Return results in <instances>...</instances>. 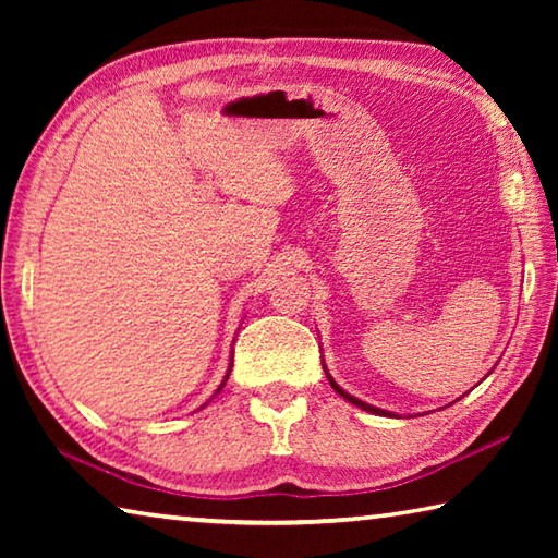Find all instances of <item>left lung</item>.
<instances>
[{"label":"left lung","instance_id":"8db88e82","mask_svg":"<svg viewBox=\"0 0 558 558\" xmlns=\"http://www.w3.org/2000/svg\"><path fill=\"white\" fill-rule=\"evenodd\" d=\"M325 374H327V369H325ZM327 379H329V384H332V389H335L339 396H342V399H347L349 403H354V405H359V409H364V411H369V413H376V415H391V413H386V411H381V409H376V405H369V403H364V401L354 399V396H352V393H347V391L342 389V386H339V384H337L329 374H327Z\"/></svg>","mask_w":558,"mask_h":558}]
</instances>
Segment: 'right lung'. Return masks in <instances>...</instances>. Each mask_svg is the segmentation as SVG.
<instances>
[{
  "mask_svg": "<svg viewBox=\"0 0 558 558\" xmlns=\"http://www.w3.org/2000/svg\"><path fill=\"white\" fill-rule=\"evenodd\" d=\"M229 372H231V369H229ZM226 379H229V374H226ZM226 379H223V381H221V386H219V391H221V389H223V384H226Z\"/></svg>",
  "mask_w": 558,
  "mask_h": 558,
  "instance_id": "obj_1",
  "label": "right lung"
}]
</instances>
